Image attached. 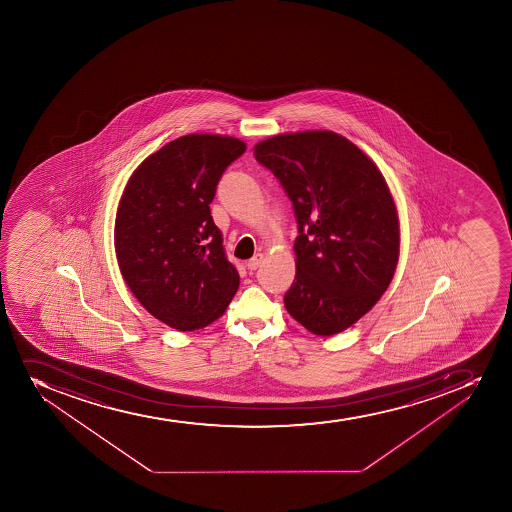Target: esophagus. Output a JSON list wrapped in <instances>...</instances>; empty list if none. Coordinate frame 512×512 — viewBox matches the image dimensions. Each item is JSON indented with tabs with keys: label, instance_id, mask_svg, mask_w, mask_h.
<instances>
[{
	"label": "esophagus",
	"instance_id": "34e87169",
	"mask_svg": "<svg viewBox=\"0 0 512 512\" xmlns=\"http://www.w3.org/2000/svg\"><path fill=\"white\" fill-rule=\"evenodd\" d=\"M264 260V253H257V255H253L252 259L248 260L247 269L250 270V272L259 269L260 265L264 264Z\"/></svg>",
	"mask_w": 512,
	"mask_h": 512
}]
</instances>
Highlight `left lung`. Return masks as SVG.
Returning a JSON list of instances; mask_svg holds the SVG:
<instances>
[{"label":"left lung","instance_id":"1","mask_svg":"<svg viewBox=\"0 0 512 512\" xmlns=\"http://www.w3.org/2000/svg\"><path fill=\"white\" fill-rule=\"evenodd\" d=\"M253 153L279 178L299 222L285 309L312 334H340L394 279L400 222L389 185L357 145L329 130L280 133Z\"/></svg>","mask_w":512,"mask_h":512}]
</instances>
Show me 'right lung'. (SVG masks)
Instances as JSON below:
<instances>
[{"label":"right lung","instance_id":"add662e5","mask_svg":"<svg viewBox=\"0 0 512 512\" xmlns=\"http://www.w3.org/2000/svg\"><path fill=\"white\" fill-rule=\"evenodd\" d=\"M247 145L190 133L145 158L128 178L115 217L123 280L143 309L182 332L220 319L240 277L223 248L210 203L225 168Z\"/></svg>","mask_w":512,"mask_h":512}]
</instances>
